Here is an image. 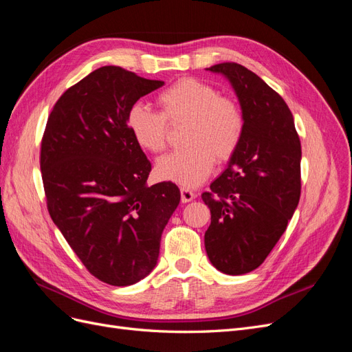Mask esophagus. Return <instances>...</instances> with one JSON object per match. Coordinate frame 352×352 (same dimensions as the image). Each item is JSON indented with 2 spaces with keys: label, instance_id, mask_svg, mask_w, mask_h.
<instances>
[{
  "label": "esophagus",
  "instance_id": "1",
  "mask_svg": "<svg viewBox=\"0 0 352 352\" xmlns=\"http://www.w3.org/2000/svg\"><path fill=\"white\" fill-rule=\"evenodd\" d=\"M197 195L189 188H186V186L180 188V198H182V202H190Z\"/></svg>",
  "mask_w": 352,
  "mask_h": 352
}]
</instances>
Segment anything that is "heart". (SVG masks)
Returning <instances> with one entry per match:
<instances>
[{"instance_id":"obj_1","label":"heart","mask_w":352,"mask_h":352,"mask_svg":"<svg viewBox=\"0 0 352 352\" xmlns=\"http://www.w3.org/2000/svg\"><path fill=\"white\" fill-rule=\"evenodd\" d=\"M160 113L144 104H133L126 124L135 142L148 153H162L167 146L168 124L185 123L184 145L157 162L158 176L184 186H197L211 175L217 162L236 153L245 132L241 105L223 97L211 85L184 78L158 94Z\"/></svg>"}]
</instances>
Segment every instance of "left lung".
I'll return each instance as SVG.
<instances>
[{"mask_svg":"<svg viewBox=\"0 0 352 352\" xmlns=\"http://www.w3.org/2000/svg\"><path fill=\"white\" fill-rule=\"evenodd\" d=\"M207 70L228 78L245 117V132L225 172L202 201L211 211L204 243L226 274L255 270L291 220L301 195V142L280 95L238 63Z\"/></svg>","mask_w":352,"mask_h":352,"instance_id":"obj_1","label":"left lung"}]
</instances>
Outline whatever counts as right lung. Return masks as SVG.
<instances>
[{"label":"right lung","instance_id":"add662e5","mask_svg":"<svg viewBox=\"0 0 352 352\" xmlns=\"http://www.w3.org/2000/svg\"><path fill=\"white\" fill-rule=\"evenodd\" d=\"M163 85L100 67L61 95L42 136L50 216L88 272L113 286L151 273L180 201L175 184H146L151 163L126 124L132 105Z\"/></svg>","mask_w":352,"mask_h":352}]
</instances>
